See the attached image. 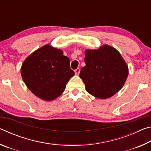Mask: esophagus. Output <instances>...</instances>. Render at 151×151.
<instances>
[{"instance_id":"1","label":"esophagus","mask_w":151,"mask_h":151,"mask_svg":"<svg viewBox=\"0 0 151 151\" xmlns=\"http://www.w3.org/2000/svg\"><path fill=\"white\" fill-rule=\"evenodd\" d=\"M75 74L76 75H79V73H80V68H76V70H75Z\"/></svg>"}]
</instances>
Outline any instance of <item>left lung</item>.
Instances as JSON below:
<instances>
[{"label": "left lung", "mask_w": 151, "mask_h": 151, "mask_svg": "<svg viewBox=\"0 0 151 151\" xmlns=\"http://www.w3.org/2000/svg\"><path fill=\"white\" fill-rule=\"evenodd\" d=\"M85 63L86 66L81 68L79 76L86 91L96 98L104 99L114 95L127 80V64L118 51L110 46L86 50Z\"/></svg>", "instance_id": "left-lung-1"}]
</instances>
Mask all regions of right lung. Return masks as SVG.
I'll return each instance as SVG.
<instances>
[{
    "mask_svg": "<svg viewBox=\"0 0 151 151\" xmlns=\"http://www.w3.org/2000/svg\"><path fill=\"white\" fill-rule=\"evenodd\" d=\"M21 75L35 95L48 101L63 93L75 73L63 51L47 45L27 58L22 65Z\"/></svg>",
    "mask_w": 151,
    "mask_h": 151,
    "instance_id": "1",
    "label": "right lung"
}]
</instances>
